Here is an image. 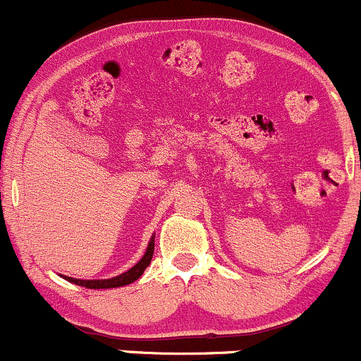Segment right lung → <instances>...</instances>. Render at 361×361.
<instances>
[{"instance_id":"obj_1","label":"right lung","mask_w":361,"mask_h":361,"mask_svg":"<svg viewBox=\"0 0 361 361\" xmlns=\"http://www.w3.org/2000/svg\"><path fill=\"white\" fill-rule=\"evenodd\" d=\"M152 255H154V234H152L151 241H149V244H147V250H146V252H144V256L140 258V261H137V263H135L130 270L122 273V275L114 276V279H106V280H81V279H71V276H66V275H62V279L71 281V283H74V285H81V287H86V288L123 287V285L132 283V281H135L140 275H142L144 270L149 267V263H151Z\"/></svg>"}]
</instances>
